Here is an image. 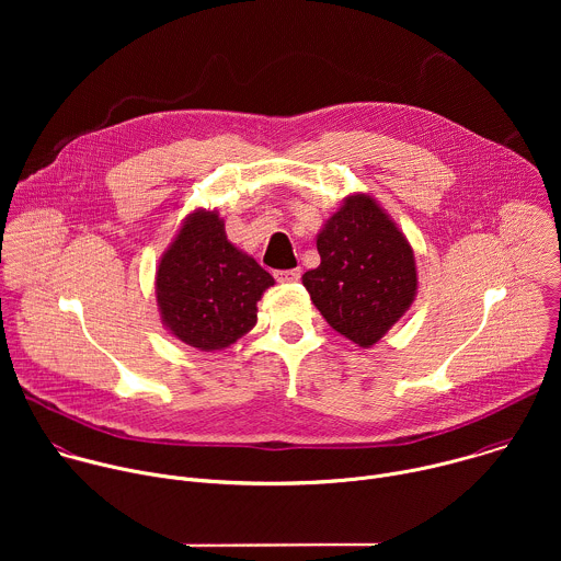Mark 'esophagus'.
<instances>
[{
    "label": "esophagus",
    "mask_w": 561,
    "mask_h": 561,
    "mask_svg": "<svg viewBox=\"0 0 561 561\" xmlns=\"http://www.w3.org/2000/svg\"><path fill=\"white\" fill-rule=\"evenodd\" d=\"M299 268H290V271H277L275 273V279L277 282H284V284H288V282H297L299 279Z\"/></svg>",
    "instance_id": "esophagus-1"
}]
</instances>
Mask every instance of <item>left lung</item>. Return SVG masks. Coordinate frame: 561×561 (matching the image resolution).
I'll return each mask as SVG.
<instances>
[{"label":"left lung","mask_w":561,"mask_h":561,"mask_svg":"<svg viewBox=\"0 0 561 561\" xmlns=\"http://www.w3.org/2000/svg\"><path fill=\"white\" fill-rule=\"evenodd\" d=\"M322 262L301 284L327 322L362 348L375 346L417 295L407 234L366 193H353L317 234Z\"/></svg>","instance_id":"obj_1"}]
</instances>
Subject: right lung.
<instances>
[{
    "label": "right lung",
    "mask_w": 561,
    "mask_h": 561,
    "mask_svg": "<svg viewBox=\"0 0 561 561\" xmlns=\"http://www.w3.org/2000/svg\"><path fill=\"white\" fill-rule=\"evenodd\" d=\"M275 284L228 242L217 210L197 208L180 226L154 273L167 331L191 348L224 351L257 324V301Z\"/></svg>",
    "instance_id": "add662e5"
}]
</instances>
